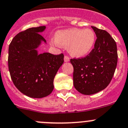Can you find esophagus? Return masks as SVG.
Wrapping results in <instances>:
<instances>
[{"label": "esophagus", "mask_w": 128, "mask_h": 128, "mask_svg": "<svg viewBox=\"0 0 128 128\" xmlns=\"http://www.w3.org/2000/svg\"><path fill=\"white\" fill-rule=\"evenodd\" d=\"M64 61H65V62L70 61V57H69V56H64Z\"/></svg>", "instance_id": "esophagus-1"}]
</instances>
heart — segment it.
Listing matches in <instances>:
<instances>
[{"label": "heart", "instance_id": "b5f03b06", "mask_svg": "<svg viewBox=\"0 0 128 128\" xmlns=\"http://www.w3.org/2000/svg\"><path fill=\"white\" fill-rule=\"evenodd\" d=\"M56 40L52 43L56 45L68 46L71 55L76 57L86 56L94 47L96 36L91 29L73 28L59 31L56 34Z\"/></svg>", "mask_w": 128, "mask_h": 128}]
</instances>
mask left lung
Listing matches in <instances>:
<instances>
[{
  "mask_svg": "<svg viewBox=\"0 0 128 128\" xmlns=\"http://www.w3.org/2000/svg\"><path fill=\"white\" fill-rule=\"evenodd\" d=\"M96 36L94 48L86 56L71 58L74 68L73 83L83 95L105 89L110 83L118 64L117 45L110 34L92 26Z\"/></svg>",
  "mask_w": 128,
  "mask_h": 128,
  "instance_id": "obj_1",
  "label": "left lung"
}]
</instances>
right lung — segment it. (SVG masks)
Segmentation results:
<instances>
[{"label": "right lung", "instance_id": "obj_1", "mask_svg": "<svg viewBox=\"0 0 128 128\" xmlns=\"http://www.w3.org/2000/svg\"><path fill=\"white\" fill-rule=\"evenodd\" d=\"M45 26L31 28L13 38L9 46L8 67L15 86L26 96L45 97L54 90V79L64 62V54L45 52L38 54L36 48L42 40L40 34Z\"/></svg>", "mask_w": 128, "mask_h": 128}]
</instances>
